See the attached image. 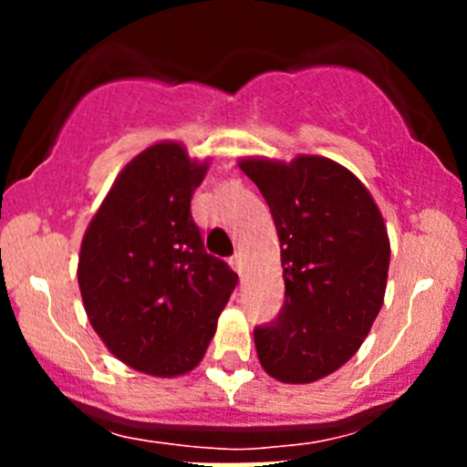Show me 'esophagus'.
Segmentation results:
<instances>
[{"instance_id":"esophagus-1","label":"esophagus","mask_w":467,"mask_h":467,"mask_svg":"<svg viewBox=\"0 0 467 467\" xmlns=\"http://www.w3.org/2000/svg\"><path fill=\"white\" fill-rule=\"evenodd\" d=\"M230 265H233V270L241 275V270H244V261H241V254L239 252H234L233 256H230Z\"/></svg>"}]
</instances>
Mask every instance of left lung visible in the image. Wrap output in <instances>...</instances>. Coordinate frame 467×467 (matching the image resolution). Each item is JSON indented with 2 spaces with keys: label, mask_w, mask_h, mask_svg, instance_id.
Returning <instances> with one entry per match:
<instances>
[{
  "label": "left lung",
  "mask_w": 467,
  "mask_h": 467,
  "mask_svg": "<svg viewBox=\"0 0 467 467\" xmlns=\"http://www.w3.org/2000/svg\"><path fill=\"white\" fill-rule=\"evenodd\" d=\"M239 166L270 206L285 278L281 312L254 327L261 367L281 382H316L360 349L378 318L390 259L387 228L362 182L331 160Z\"/></svg>",
  "instance_id": "1"
}]
</instances>
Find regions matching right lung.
<instances>
[{
    "label": "right lung",
    "mask_w": 467,
    "mask_h": 467,
    "mask_svg": "<svg viewBox=\"0 0 467 467\" xmlns=\"http://www.w3.org/2000/svg\"><path fill=\"white\" fill-rule=\"evenodd\" d=\"M206 166L180 144H153L122 169L83 237L85 312L109 351L138 371L171 378L195 368L237 287L191 215Z\"/></svg>",
    "instance_id": "1"
}]
</instances>
